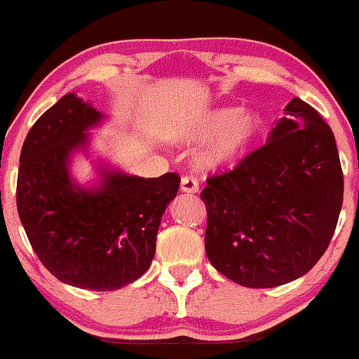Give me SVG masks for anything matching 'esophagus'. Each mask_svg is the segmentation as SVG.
I'll return each mask as SVG.
<instances>
[{
    "label": "esophagus",
    "mask_w": 359,
    "mask_h": 359,
    "mask_svg": "<svg viewBox=\"0 0 359 359\" xmlns=\"http://www.w3.org/2000/svg\"><path fill=\"white\" fill-rule=\"evenodd\" d=\"M180 191L185 194H196L199 192V184L192 177H182V180H180Z\"/></svg>",
    "instance_id": "obj_1"
}]
</instances>
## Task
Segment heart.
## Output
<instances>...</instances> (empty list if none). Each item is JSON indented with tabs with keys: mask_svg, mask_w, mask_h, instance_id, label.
<instances>
[{
	"mask_svg": "<svg viewBox=\"0 0 359 359\" xmlns=\"http://www.w3.org/2000/svg\"><path fill=\"white\" fill-rule=\"evenodd\" d=\"M257 118L240 108H214L187 118L174 128V140L182 145H205L196 154L201 170H219L233 165L248 150L257 135Z\"/></svg>",
	"mask_w": 359,
	"mask_h": 359,
	"instance_id": "b5f03b06",
	"label": "heart"
}]
</instances>
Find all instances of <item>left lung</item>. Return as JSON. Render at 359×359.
<instances>
[{
  "label": "left lung",
  "mask_w": 359,
  "mask_h": 359,
  "mask_svg": "<svg viewBox=\"0 0 359 359\" xmlns=\"http://www.w3.org/2000/svg\"><path fill=\"white\" fill-rule=\"evenodd\" d=\"M283 114L266 145L201 192L209 262L243 287H278L306 275L327 250L343 205L331 128L299 97Z\"/></svg>",
  "instance_id": "1"
}]
</instances>
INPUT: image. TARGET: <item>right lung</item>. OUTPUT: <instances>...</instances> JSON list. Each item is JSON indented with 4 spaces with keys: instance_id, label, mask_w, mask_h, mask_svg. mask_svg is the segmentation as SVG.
I'll list each match as a JSON object with an SVG mask.
<instances>
[{
    "instance_id": "1",
    "label": "right lung",
    "mask_w": 359,
    "mask_h": 359,
    "mask_svg": "<svg viewBox=\"0 0 359 359\" xmlns=\"http://www.w3.org/2000/svg\"><path fill=\"white\" fill-rule=\"evenodd\" d=\"M106 114L76 93L36 119L20 154L16 208L36 257L53 277L86 290H118L142 277L180 177L131 175L96 158L97 179L72 175L74 155H89L90 130Z\"/></svg>"
}]
</instances>
